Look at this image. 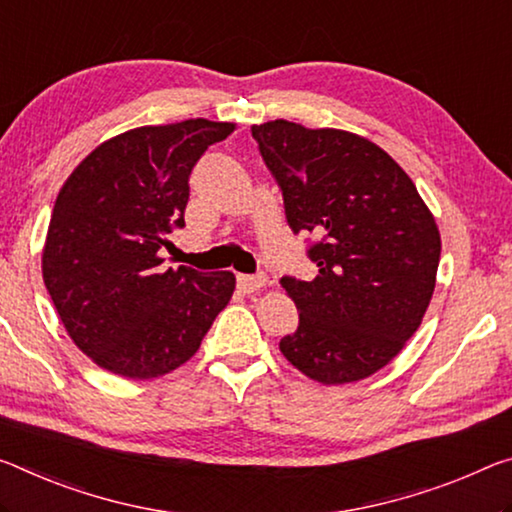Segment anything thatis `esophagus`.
Segmentation results:
<instances>
[{
	"instance_id": "34e87169",
	"label": "esophagus",
	"mask_w": 512,
	"mask_h": 512,
	"mask_svg": "<svg viewBox=\"0 0 512 512\" xmlns=\"http://www.w3.org/2000/svg\"><path fill=\"white\" fill-rule=\"evenodd\" d=\"M237 287L243 294H253V291L266 287L264 275H237Z\"/></svg>"
}]
</instances>
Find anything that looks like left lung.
Wrapping results in <instances>:
<instances>
[{"instance_id":"left-lung-1","label":"left lung","mask_w":512,"mask_h":512,"mask_svg":"<svg viewBox=\"0 0 512 512\" xmlns=\"http://www.w3.org/2000/svg\"><path fill=\"white\" fill-rule=\"evenodd\" d=\"M291 232L314 234V280L285 275L298 330L280 351L323 385L383 369L415 335L435 289L440 232L417 186L376 143L289 120L253 125Z\"/></svg>"}]
</instances>
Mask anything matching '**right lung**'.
<instances>
[{"mask_svg":"<svg viewBox=\"0 0 512 512\" xmlns=\"http://www.w3.org/2000/svg\"><path fill=\"white\" fill-rule=\"evenodd\" d=\"M232 123L191 118L104 141L63 184L43 250V280L72 342L97 367L157 378L200 348L230 303V271L166 269L184 227L189 175Z\"/></svg>","mask_w":512,"mask_h":512,"instance_id":"right-lung-1","label":"right lung"}]
</instances>
